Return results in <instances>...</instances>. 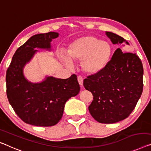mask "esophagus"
Masks as SVG:
<instances>
[{
	"label": "esophagus",
	"instance_id": "1",
	"mask_svg": "<svg viewBox=\"0 0 151 151\" xmlns=\"http://www.w3.org/2000/svg\"><path fill=\"white\" fill-rule=\"evenodd\" d=\"M77 80H78V82L79 83V85L81 86H83V78L81 76L78 75L77 76Z\"/></svg>",
	"mask_w": 151,
	"mask_h": 151
}]
</instances>
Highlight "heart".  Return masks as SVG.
<instances>
[{
	"label": "heart",
	"mask_w": 151,
	"mask_h": 151,
	"mask_svg": "<svg viewBox=\"0 0 151 151\" xmlns=\"http://www.w3.org/2000/svg\"><path fill=\"white\" fill-rule=\"evenodd\" d=\"M67 56L60 53V58L69 68L72 61L82 62L83 70L90 75H97L106 68L112 55L111 45L93 36H85L70 45Z\"/></svg>",
	"instance_id": "b5f03b06"
}]
</instances>
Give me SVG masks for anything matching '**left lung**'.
Wrapping results in <instances>:
<instances>
[{"label":"left lung","mask_w":151,"mask_h":151,"mask_svg":"<svg viewBox=\"0 0 151 151\" xmlns=\"http://www.w3.org/2000/svg\"><path fill=\"white\" fill-rule=\"evenodd\" d=\"M113 44L129 42L116 34L106 32ZM85 88L93 94L89 106L93 118L101 123H114L129 116L143 90V66L138 55L114 51L109 65L97 75L83 81Z\"/></svg>","instance_id":"obj_1"}]
</instances>
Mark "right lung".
Listing matches in <instances>:
<instances>
[{"instance_id":"add662e5","label":"right lung","mask_w":151,"mask_h":151,"mask_svg":"<svg viewBox=\"0 0 151 151\" xmlns=\"http://www.w3.org/2000/svg\"><path fill=\"white\" fill-rule=\"evenodd\" d=\"M58 32L38 34L18 48L6 70V95L17 116L28 124L49 127L57 124L62 117L67 100L76 96L80 86L76 75L66 79L47 76L40 83H31L24 75L25 65L38 50H51L52 39Z\"/></svg>"}]
</instances>
